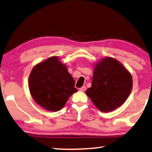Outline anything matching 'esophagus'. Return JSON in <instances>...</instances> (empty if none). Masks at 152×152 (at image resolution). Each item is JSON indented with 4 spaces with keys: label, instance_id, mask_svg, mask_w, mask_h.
Listing matches in <instances>:
<instances>
[{
    "label": "esophagus",
    "instance_id": "34e87169",
    "mask_svg": "<svg viewBox=\"0 0 152 152\" xmlns=\"http://www.w3.org/2000/svg\"><path fill=\"white\" fill-rule=\"evenodd\" d=\"M85 90H86V87H85V86H83L82 87L79 89V91H82V92H84Z\"/></svg>",
    "mask_w": 152,
    "mask_h": 152
}]
</instances>
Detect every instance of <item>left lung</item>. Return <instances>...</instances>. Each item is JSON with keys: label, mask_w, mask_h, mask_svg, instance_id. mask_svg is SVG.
<instances>
[{"label": "left lung", "mask_w": 152, "mask_h": 152, "mask_svg": "<svg viewBox=\"0 0 152 152\" xmlns=\"http://www.w3.org/2000/svg\"><path fill=\"white\" fill-rule=\"evenodd\" d=\"M91 87L86 94L102 112H110L125 102L132 89L130 72L112 57L94 65Z\"/></svg>", "instance_id": "left-lung-1"}]
</instances>
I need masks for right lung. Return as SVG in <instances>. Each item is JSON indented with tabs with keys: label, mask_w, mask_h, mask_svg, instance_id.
Instances as JSON below:
<instances>
[{
	"label": "right lung",
	"mask_w": 152,
	"mask_h": 152,
	"mask_svg": "<svg viewBox=\"0 0 152 152\" xmlns=\"http://www.w3.org/2000/svg\"><path fill=\"white\" fill-rule=\"evenodd\" d=\"M75 81L66 65L58 56H51L35 65L29 76L31 95L39 106L49 111L63 108L69 97L77 92Z\"/></svg>",
	"instance_id": "add662e5"
}]
</instances>
